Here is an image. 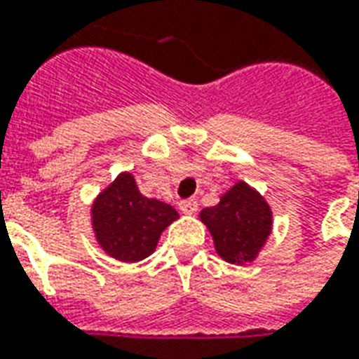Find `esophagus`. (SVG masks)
<instances>
[{
	"mask_svg": "<svg viewBox=\"0 0 359 359\" xmlns=\"http://www.w3.org/2000/svg\"><path fill=\"white\" fill-rule=\"evenodd\" d=\"M179 208L184 215H194L196 211H198V202H196L194 198H188V200H182L179 203Z\"/></svg>",
	"mask_w": 359,
	"mask_h": 359,
	"instance_id": "obj_1",
	"label": "esophagus"
}]
</instances>
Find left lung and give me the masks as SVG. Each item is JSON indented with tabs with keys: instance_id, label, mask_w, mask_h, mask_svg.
Segmentation results:
<instances>
[{
	"instance_id": "1",
	"label": "left lung",
	"mask_w": 359,
	"mask_h": 359,
	"mask_svg": "<svg viewBox=\"0 0 359 359\" xmlns=\"http://www.w3.org/2000/svg\"><path fill=\"white\" fill-rule=\"evenodd\" d=\"M200 219L210 229L219 256L238 265L256 259L273 225L267 202L246 182H236L217 205L202 210Z\"/></svg>"
}]
</instances>
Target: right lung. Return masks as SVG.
<instances>
[{
	"label": "right lung",
	"mask_w": 359,
	"mask_h": 359,
	"mask_svg": "<svg viewBox=\"0 0 359 359\" xmlns=\"http://www.w3.org/2000/svg\"><path fill=\"white\" fill-rule=\"evenodd\" d=\"M175 219L179 213L172 205L140 194L130 172L118 175L92 205V226L100 246L128 264L148 257Z\"/></svg>",
	"instance_id": "obj_1"
}]
</instances>
